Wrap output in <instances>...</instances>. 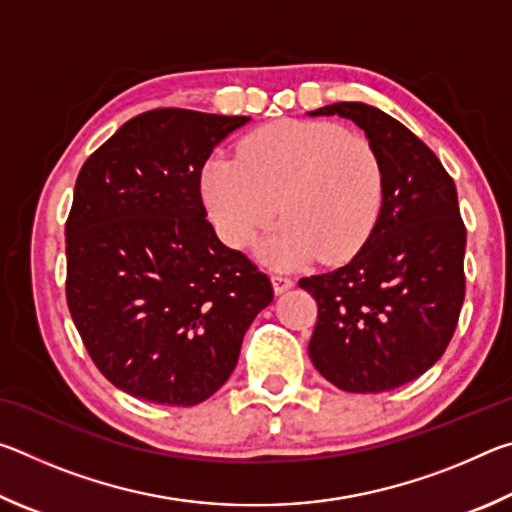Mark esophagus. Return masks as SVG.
Wrapping results in <instances>:
<instances>
[{"label":"esophagus","mask_w":512,"mask_h":512,"mask_svg":"<svg viewBox=\"0 0 512 512\" xmlns=\"http://www.w3.org/2000/svg\"><path fill=\"white\" fill-rule=\"evenodd\" d=\"M293 287V277L284 275V273H273V289L275 293H284L287 289Z\"/></svg>","instance_id":"obj_1"}]
</instances>
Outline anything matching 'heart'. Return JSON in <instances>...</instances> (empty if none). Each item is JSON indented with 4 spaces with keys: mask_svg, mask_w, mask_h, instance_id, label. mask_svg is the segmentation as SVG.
<instances>
[{
    "mask_svg": "<svg viewBox=\"0 0 512 512\" xmlns=\"http://www.w3.org/2000/svg\"><path fill=\"white\" fill-rule=\"evenodd\" d=\"M203 198L219 237L244 248L273 221L264 257L293 266L334 264L366 244L384 207V162L375 142L334 121L284 119L248 133L237 158L205 162Z\"/></svg>",
    "mask_w": 512,
    "mask_h": 512,
    "instance_id": "1",
    "label": "heart"
}]
</instances>
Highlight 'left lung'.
Instances as JSON below:
<instances>
[{"instance_id":"obj_1","label":"left lung","mask_w":512,"mask_h":512,"mask_svg":"<svg viewBox=\"0 0 512 512\" xmlns=\"http://www.w3.org/2000/svg\"><path fill=\"white\" fill-rule=\"evenodd\" d=\"M309 115L352 119L375 142L386 178L379 221L359 253L298 282L318 305L309 357L341 391H393L443 357L461 316L467 230L456 185L386 112L341 101Z\"/></svg>"}]
</instances>
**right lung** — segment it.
Segmentation results:
<instances>
[{"mask_svg":"<svg viewBox=\"0 0 512 512\" xmlns=\"http://www.w3.org/2000/svg\"><path fill=\"white\" fill-rule=\"evenodd\" d=\"M246 121L142 112L76 178L65 223L69 314L101 375L140 400L205 402L273 300L271 277L221 244L201 196L212 149Z\"/></svg>","mask_w":512,"mask_h":512,"instance_id":"1","label":"right lung"}]
</instances>
